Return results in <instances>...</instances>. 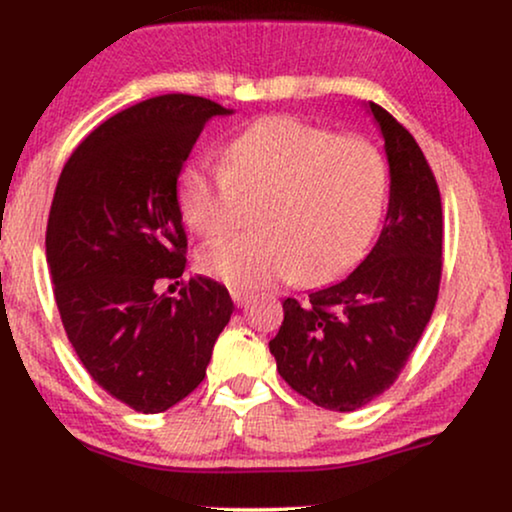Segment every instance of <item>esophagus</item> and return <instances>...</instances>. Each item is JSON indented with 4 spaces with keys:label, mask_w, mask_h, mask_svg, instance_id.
Returning a JSON list of instances; mask_svg holds the SVG:
<instances>
[{
    "label": "esophagus",
    "mask_w": 512,
    "mask_h": 512,
    "mask_svg": "<svg viewBox=\"0 0 512 512\" xmlns=\"http://www.w3.org/2000/svg\"><path fill=\"white\" fill-rule=\"evenodd\" d=\"M230 298H233V303H235L237 307H242V305L249 303L251 293L244 291V289H230Z\"/></svg>",
    "instance_id": "esophagus-1"
}]
</instances>
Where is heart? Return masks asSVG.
Listing matches in <instances>:
<instances>
[{
  "mask_svg": "<svg viewBox=\"0 0 512 512\" xmlns=\"http://www.w3.org/2000/svg\"><path fill=\"white\" fill-rule=\"evenodd\" d=\"M382 151L361 135H335L296 116H265L226 144V167L191 156L177 172L181 219L200 235L235 223L240 195H263L261 230L205 244L198 265L235 289L300 277H345L373 242L387 202Z\"/></svg>",
  "mask_w": 512,
  "mask_h": 512,
  "instance_id": "obj_1",
  "label": "heart"
}]
</instances>
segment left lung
<instances>
[{"label": "left lung", "mask_w": 512, "mask_h": 512, "mask_svg": "<svg viewBox=\"0 0 512 512\" xmlns=\"http://www.w3.org/2000/svg\"><path fill=\"white\" fill-rule=\"evenodd\" d=\"M389 158V209L380 240L342 282L284 300L270 340L293 391L326 410L352 412L384 394L415 352L443 275V202L415 137L370 102Z\"/></svg>", "instance_id": "left-lung-1"}]
</instances>
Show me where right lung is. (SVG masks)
<instances>
[{
  "instance_id": "obj_1",
  "label": "right lung",
  "mask_w": 512,
  "mask_h": 512,
  "mask_svg": "<svg viewBox=\"0 0 512 512\" xmlns=\"http://www.w3.org/2000/svg\"><path fill=\"white\" fill-rule=\"evenodd\" d=\"M223 114L184 93L118 111L69 156L48 214L46 261L67 338L90 377L144 415L198 389L235 310L214 279H181L177 172ZM165 281L182 286L177 297L162 293Z\"/></svg>"
}]
</instances>
